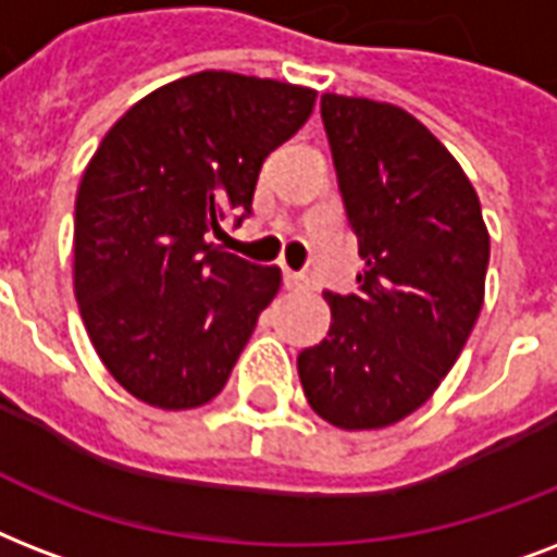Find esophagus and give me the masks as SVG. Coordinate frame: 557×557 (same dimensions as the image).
Masks as SVG:
<instances>
[{
  "instance_id": "esophagus-1",
  "label": "esophagus",
  "mask_w": 557,
  "mask_h": 557,
  "mask_svg": "<svg viewBox=\"0 0 557 557\" xmlns=\"http://www.w3.org/2000/svg\"><path fill=\"white\" fill-rule=\"evenodd\" d=\"M284 287L287 290H308L310 278L305 273H296V270H284Z\"/></svg>"
}]
</instances>
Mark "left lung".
Segmentation results:
<instances>
[{
    "label": "left lung",
    "instance_id": "8db88e82",
    "mask_svg": "<svg viewBox=\"0 0 557 557\" xmlns=\"http://www.w3.org/2000/svg\"><path fill=\"white\" fill-rule=\"evenodd\" d=\"M319 107L366 267L357 293H322L331 327L299 355V381L327 424L377 430L426 404L462 355L491 240L471 180L407 110L334 92Z\"/></svg>",
    "mask_w": 557,
    "mask_h": 557
}]
</instances>
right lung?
<instances>
[{
  "label": "right lung",
  "instance_id": "1",
  "mask_svg": "<svg viewBox=\"0 0 557 557\" xmlns=\"http://www.w3.org/2000/svg\"><path fill=\"white\" fill-rule=\"evenodd\" d=\"M308 86L197 72L110 127L75 200V299L107 372L159 409L209 404L282 287L211 244L252 211L264 159L313 113Z\"/></svg>",
  "mask_w": 557,
  "mask_h": 557
}]
</instances>
